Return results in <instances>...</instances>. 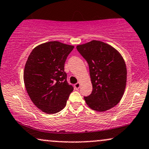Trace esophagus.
Instances as JSON below:
<instances>
[{
    "label": "esophagus",
    "mask_w": 149,
    "mask_h": 149,
    "mask_svg": "<svg viewBox=\"0 0 149 149\" xmlns=\"http://www.w3.org/2000/svg\"><path fill=\"white\" fill-rule=\"evenodd\" d=\"M80 83H77L76 84L74 85V88L76 89V90H78V89L80 88Z\"/></svg>",
    "instance_id": "34e87169"
}]
</instances>
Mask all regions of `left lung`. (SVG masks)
Listing matches in <instances>:
<instances>
[{
  "mask_svg": "<svg viewBox=\"0 0 149 149\" xmlns=\"http://www.w3.org/2000/svg\"><path fill=\"white\" fill-rule=\"evenodd\" d=\"M88 62L92 84V93L84 97L90 108L106 111L117 105L123 95L127 69L120 54L111 45L92 40L76 47Z\"/></svg>",
  "mask_w": 149,
  "mask_h": 149,
  "instance_id": "left-lung-1",
  "label": "left lung"
}]
</instances>
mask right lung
<instances>
[{
	"label": "right lung",
	"instance_id": "obj_1",
	"mask_svg": "<svg viewBox=\"0 0 149 149\" xmlns=\"http://www.w3.org/2000/svg\"><path fill=\"white\" fill-rule=\"evenodd\" d=\"M74 46L49 41L36 47L26 63V90L38 109L48 114L65 107L73 87L67 82L64 64Z\"/></svg>",
	"mask_w": 149,
	"mask_h": 149
}]
</instances>
